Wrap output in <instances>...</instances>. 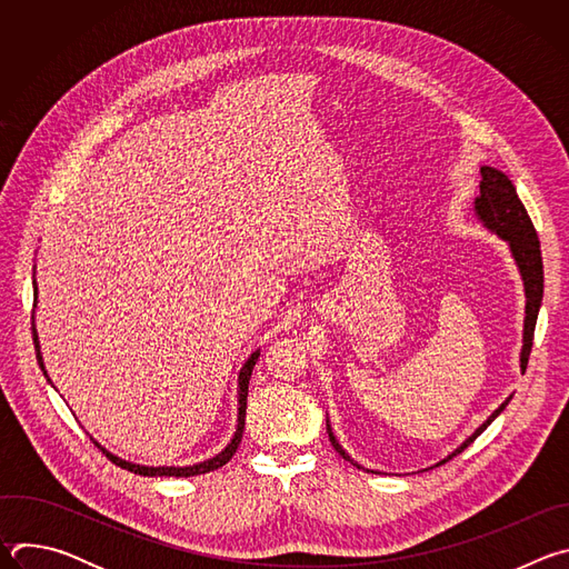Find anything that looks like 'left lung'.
I'll use <instances>...</instances> for the list:
<instances>
[{"label":"left lung","instance_id":"obj_1","mask_svg":"<svg viewBox=\"0 0 569 569\" xmlns=\"http://www.w3.org/2000/svg\"><path fill=\"white\" fill-rule=\"evenodd\" d=\"M481 182H479V196L475 198V213L477 218L483 222V227H489L491 231H496L502 240L509 242L511 254L518 263V270L522 274L525 281V295H527V306H525V336H522V353H520V367L522 371H527V362H529V353H531V345H533V329H536V319H538V310L542 303V254H540V240L538 233L533 229V222L525 209V204L520 202L513 182L498 169L491 167H481ZM511 398H507L500 408L486 419L452 455H448L443 461H439L437 466L450 461L452 457H457L459 452H463L486 428H489L500 412L507 408ZM327 430H329V439L333 443V448L353 466L362 468L360 463H356L338 443V439L331 432V426L327 421ZM373 472V470H367Z\"/></svg>","mask_w":569,"mask_h":569}]
</instances>
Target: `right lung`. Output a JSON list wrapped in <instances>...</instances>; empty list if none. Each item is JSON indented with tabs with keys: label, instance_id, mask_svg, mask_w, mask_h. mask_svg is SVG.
Listing matches in <instances>:
<instances>
[{
	"label": "right lung",
	"instance_id": "obj_1",
	"mask_svg": "<svg viewBox=\"0 0 569 569\" xmlns=\"http://www.w3.org/2000/svg\"><path fill=\"white\" fill-rule=\"evenodd\" d=\"M31 329H33V345H36L38 362H40V369L44 371L42 356H40V342H38V333H36V323H31ZM259 353H261V351H254V353L248 358V362L242 365V369H240V373H238V428H236V432H233V439L227 443V448H224L222 452H218L216 457H211V459H207V461H200V463H193V466H184V468H176V466H159V468H152V466H139V463H130V461H126V459H119L117 455H112V452H108L106 448H101L97 441H94V446H99V448L103 450V455H106L112 463H117V466H121V468H126V470H130V472H134V475H143V477H193V475H204V472H211V470L224 466V463L233 457V452H236V448H238V443H240V439H242V430H246L248 387H250L252 369H254V365H257V360H259ZM44 376H47V371H44Z\"/></svg>",
	"mask_w": 569,
	"mask_h": 569
}]
</instances>
